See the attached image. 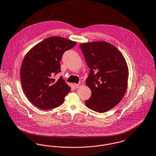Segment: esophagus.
I'll return each mask as SVG.
<instances>
[{
    "label": "esophagus",
    "instance_id": "1",
    "mask_svg": "<svg viewBox=\"0 0 156 156\" xmlns=\"http://www.w3.org/2000/svg\"><path fill=\"white\" fill-rule=\"evenodd\" d=\"M83 83L82 82H80V83H77V84H75V87L76 88H78L81 87V86H83Z\"/></svg>",
    "mask_w": 156,
    "mask_h": 156
}]
</instances>
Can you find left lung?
<instances>
[{
  "mask_svg": "<svg viewBox=\"0 0 156 156\" xmlns=\"http://www.w3.org/2000/svg\"><path fill=\"white\" fill-rule=\"evenodd\" d=\"M90 71L86 80L91 96L85 101L87 107L98 112H105L116 106L127 88L128 69L123 55L106 42L80 44Z\"/></svg>",
  "mask_w": 156,
  "mask_h": 156,
  "instance_id": "1",
  "label": "left lung"
}]
</instances>
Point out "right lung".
I'll return each instance as SVG.
<instances>
[{"label":"right lung","instance_id":"right-lung-1","mask_svg":"<svg viewBox=\"0 0 156 156\" xmlns=\"http://www.w3.org/2000/svg\"><path fill=\"white\" fill-rule=\"evenodd\" d=\"M76 42L61 37H48L34 46L25 55L20 68V81L28 100L41 110L56 108L71 91L62 77L54 78L60 72V61L66 51Z\"/></svg>","mask_w":156,"mask_h":156}]
</instances>
